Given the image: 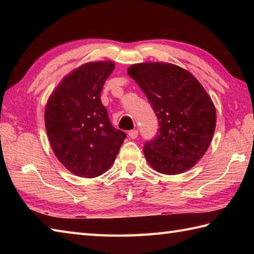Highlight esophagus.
Instances as JSON below:
<instances>
[{"instance_id":"1","label":"esophagus","mask_w":254,"mask_h":254,"mask_svg":"<svg viewBox=\"0 0 254 254\" xmlns=\"http://www.w3.org/2000/svg\"><path fill=\"white\" fill-rule=\"evenodd\" d=\"M137 135H138V132L136 130L128 131V137H130V138H136Z\"/></svg>"}]
</instances>
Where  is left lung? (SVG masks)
<instances>
[{
  "mask_svg": "<svg viewBox=\"0 0 254 254\" xmlns=\"http://www.w3.org/2000/svg\"><path fill=\"white\" fill-rule=\"evenodd\" d=\"M158 119V134L146 141L148 164L165 175L192 168L206 152L216 127V110L197 79L169 63L128 67Z\"/></svg>",
  "mask_w": 254,
  "mask_h": 254,
  "instance_id": "8db88e82",
  "label": "left lung"
}]
</instances>
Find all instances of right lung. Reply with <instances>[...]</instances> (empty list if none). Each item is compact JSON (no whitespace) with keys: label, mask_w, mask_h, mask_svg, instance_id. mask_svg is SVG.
I'll list each match as a JSON object with an SVG mask.
<instances>
[{"label":"right lung","mask_w":254,"mask_h":254,"mask_svg":"<svg viewBox=\"0 0 254 254\" xmlns=\"http://www.w3.org/2000/svg\"><path fill=\"white\" fill-rule=\"evenodd\" d=\"M113 62H90L63 79L48 100L45 123L61 164L78 177L95 178L110 168L127 134L112 127L100 94Z\"/></svg>","instance_id":"add662e5"}]
</instances>
